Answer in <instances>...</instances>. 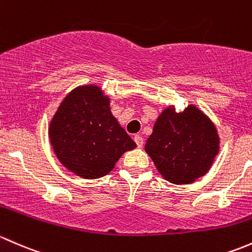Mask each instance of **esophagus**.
<instances>
[{
    "mask_svg": "<svg viewBox=\"0 0 252 252\" xmlns=\"http://www.w3.org/2000/svg\"><path fill=\"white\" fill-rule=\"evenodd\" d=\"M133 139H134V142H136V144H137V147H143V143H144V141H143V138H142L141 136H139V134H136V136L133 137Z\"/></svg>",
    "mask_w": 252,
    "mask_h": 252,
    "instance_id": "obj_1",
    "label": "esophagus"
}]
</instances>
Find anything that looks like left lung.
<instances>
[{
	"label": "left lung",
	"mask_w": 252,
	"mask_h": 252,
	"mask_svg": "<svg viewBox=\"0 0 252 252\" xmlns=\"http://www.w3.org/2000/svg\"><path fill=\"white\" fill-rule=\"evenodd\" d=\"M219 134L211 121L193 105L182 113L166 109L145 143L159 172L175 184L203 177L219 153Z\"/></svg>",
	"instance_id": "left-lung-1"
}]
</instances>
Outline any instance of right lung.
<instances>
[{
	"mask_svg": "<svg viewBox=\"0 0 252 252\" xmlns=\"http://www.w3.org/2000/svg\"><path fill=\"white\" fill-rule=\"evenodd\" d=\"M109 103L97 86L77 87L51 121L49 138L57 158L80 177H103L124 153L137 147L113 116Z\"/></svg>",
	"mask_w": 252,
	"mask_h": 252,
	"instance_id": "1",
	"label": "right lung"
}]
</instances>
